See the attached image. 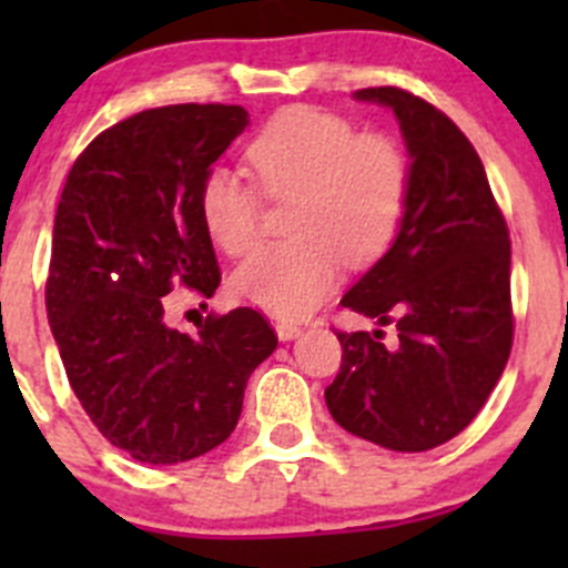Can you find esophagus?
<instances>
[{
  "instance_id": "obj_1",
  "label": "esophagus",
  "mask_w": 568,
  "mask_h": 568,
  "mask_svg": "<svg viewBox=\"0 0 568 568\" xmlns=\"http://www.w3.org/2000/svg\"><path fill=\"white\" fill-rule=\"evenodd\" d=\"M274 329H277L280 341H296V337L302 335V326L291 324V321H280V324L274 326Z\"/></svg>"
}]
</instances>
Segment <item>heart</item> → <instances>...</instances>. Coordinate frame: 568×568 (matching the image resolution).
Returning a JSON list of instances; mask_svg holds the SVG:
<instances>
[{
    "instance_id": "1",
    "label": "heart",
    "mask_w": 568,
    "mask_h": 568,
    "mask_svg": "<svg viewBox=\"0 0 568 568\" xmlns=\"http://www.w3.org/2000/svg\"><path fill=\"white\" fill-rule=\"evenodd\" d=\"M250 173L272 200L294 197L291 242L268 244L233 272L236 300L280 318L307 316L335 288L341 257L368 263L390 247L409 200V159L385 134H357L313 106L274 114L247 145ZM200 220L227 255L261 239V192L236 170L200 183Z\"/></svg>"
}]
</instances>
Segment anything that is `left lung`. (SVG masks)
<instances>
[{
  "label": "left lung",
  "mask_w": 568,
  "mask_h": 568,
  "mask_svg": "<svg viewBox=\"0 0 568 568\" xmlns=\"http://www.w3.org/2000/svg\"><path fill=\"white\" fill-rule=\"evenodd\" d=\"M357 101L393 109L409 156V200L390 250L341 305L395 324L337 332L341 374L324 390L337 426L400 454L448 443L473 423L511 354V242L484 164L459 125L398 88Z\"/></svg>",
  "instance_id": "obj_1"
}]
</instances>
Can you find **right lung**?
I'll use <instances>...</instances> for the list:
<instances>
[{"label":"right lung","instance_id":"add662e5","mask_svg":"<svg viewBox=\"0 0 568 568\" xmlns=\"http://www.w3.org/2000/svg\"><path fill=\"white\" fill-rule=\"evenodd\" d=\"M247 125V109L225 104L134 114L84 148L57 205L51 335L90 420L136 462H189L225 443L250 374L277 348L252 307L194 335L164 321L175 283L205 300L220 285L200 183Z\"/></svg>","mask_w":568,"mask_h":568}]
</instances>
